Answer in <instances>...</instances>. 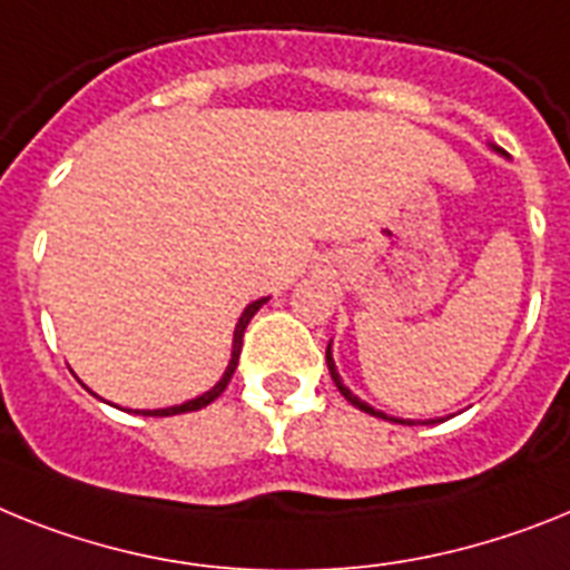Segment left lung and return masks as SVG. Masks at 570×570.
Segmentation results:
<instances>
[{"label":"left lung","mask_w":570,"mask_h":570,"mask_svg":"<svg viewBox=\"0 0 570 570\" xmlns=\"http://www.w3.org/2000/svg\"><path fill=\"white\" fill-rule=\"evenodd\" d=\"M492 150L499 153V156H504V150H501V147L492 145ZM327 371H330V376H333V382H336V389L342 391L344 400H347V403H351V405H356L358 411H365V414H371V417H382V420H394V423H405V420H400V417H389L385 411H376L374 405H367L365 400H358V396L353 394V391L347 389V385H344L342 376H338V371H336V362H333V342L327 344ZM411 423H414V420H409V425H411ZM429 423H434V420H429Z\"/></svg>","instance_id":"obj_1"}]
</instances>
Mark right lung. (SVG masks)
Wrapping results in <instances>:
<instances>
[{
	"label": "right lung",
	"instance_id": "obj_1",
	"mask_svg": "<svg viewBox=\"0 0 570 570\" xmlns=\"http://www.w3.org/2000/svg\"><path fill=\"white\" fill-rule=\"evenodd\" d=\"M266 301H269V298H257V301H252V304H248L246 309H243L240 322H237V327H234V338H232V358H228L226 371H223V376H219V382H217V385H214V389H208V391H205V394L194 396V400H188V403L170 405V409L141 411V414H145V417H174V414H185V411H199V409H205V405H208V403H214V400H217V396L223 394V391H226L228 382H232L234 371H237V362H240L243 333H246L248 322H252V318H255V313H257V309L263 307V304H266Z\"/></svg>",
	"mask_w": 570,
	"mask_h": 570
}]
</instances>
